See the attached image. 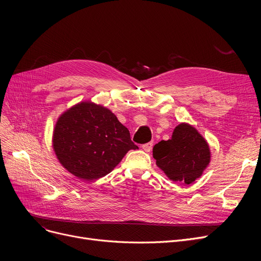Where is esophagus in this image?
Here are the masks:
<instances>
[{
	"label": "esophagus",
	"mask_w": 261,
	"mask_h": 261,
	"mask_svg": "<svg viewBox=\"0 0 261 261\" xmlns=\"http://www.w3.org/2000/svg\"><path fill=\"white\" fill-rule=\"evenodd\" d=\"M141 148H143L144 151H146V152H150V151H151V149H152V144H151V143L144 144L143 146H141Z\"/></svg>",
	"instance_id": "1"
}]
</instances>
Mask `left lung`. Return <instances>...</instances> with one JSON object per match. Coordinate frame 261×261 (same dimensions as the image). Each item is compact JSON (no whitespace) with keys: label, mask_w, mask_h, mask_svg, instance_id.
Instances as JSON below:
<instances>
[{"label":"left lung","mask_w":261,"mask_h":261,"mask_svg":"<svg viewBox=\"0 0 261 261\" xmlns=\"http://www.w3.org/2000/svg\"><path fill=\"white\" fill-rule=\"evenodd\" d=\"M155 163L170 179L192 184L210 162L209 145L192 125H177L169 140L153 147Z\"/></svg>","instance_id":"1"}]
</instances>
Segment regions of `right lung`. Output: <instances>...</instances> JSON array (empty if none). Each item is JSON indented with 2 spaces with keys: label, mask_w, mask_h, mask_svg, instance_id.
I'll use <instances>...</instances> for the list:
<instances>
[{
  "label": "right lung",
  "mask_w": 261,
  "mask_h": 261,
  "mask_svg": "<svg viewBox=\"0 0 261 261\" xmlns=\"http://www.w3.org/2000/svg\"><path fill=\"white\" fill-rule=\"evenodd\" d=\"M53 149L69 173L90 181L109 174L127 151L138 147L109 109L85 101L59 117Z\"/></svg>",
  "instance_id": "right-lung-1"
}]
</instances>
